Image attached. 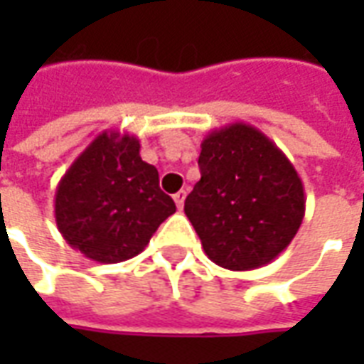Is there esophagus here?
Segmentation results:
<instances>
[{"label":"esophagus","instance_id":"esophagus-1","mask_svg":"<svg viewBox=\"0 0 364 364\" xmlns=\"http://www.w3.org/2000/svg\"><path fill=\"white\" fill-rule=\"evenodd\" d=\"M185 197H187V193H185V191H179V193H175L173 195L175 205H177V208H179V210H181L183 205H185Z\"/></svg>","mask_w":364,"mask_h":364}]
</instances>
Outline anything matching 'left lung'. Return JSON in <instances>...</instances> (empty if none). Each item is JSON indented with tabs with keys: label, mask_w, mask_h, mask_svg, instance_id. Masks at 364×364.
Listing matches in <instances>:
<instances>
[{
	"label": "left lung",
	"mask_w": 364,
	"mask_h": 364,
	"mask_svg": "<svg viewBox=\"0 0 364 364\" xmlns=\"http://www.w3.org/2000/svg\"><path fill=\"white\" fill-rule=\"evenodd\" d=\"M198 167L185 214L208 259L252 271L279 257L302 224L306 197L277 144L252 124L232 122L205 136Z\"/></svg>",
	"instance_id": "1"
}]
</instances>
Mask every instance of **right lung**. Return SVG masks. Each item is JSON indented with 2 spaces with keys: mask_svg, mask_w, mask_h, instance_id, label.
<instances>
[{
  "mask_svg": "<svg viewBox=\"0 0 364 364\" xmlns=\"http://www.w3.org/2000/svg\"><path fill=\"white\" fill-rule=\"evenodd\" d=\"M175 213L158 169L140 158V140L105 130L74 159L54 195L60 234L97 263H120L148 245Z\"/></svg>",
  "mask_w": 364,
  "mask_h": 364,
  "instance_id": "1",
  "label": "right lung"
}]
</instances>
